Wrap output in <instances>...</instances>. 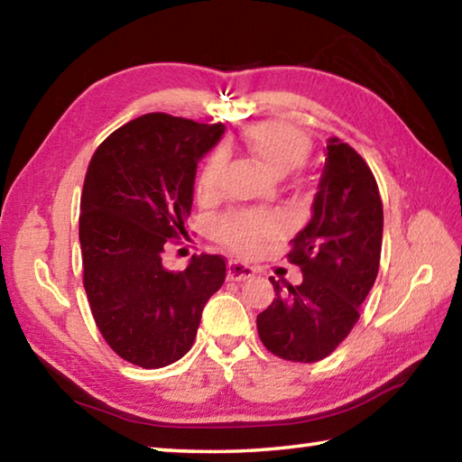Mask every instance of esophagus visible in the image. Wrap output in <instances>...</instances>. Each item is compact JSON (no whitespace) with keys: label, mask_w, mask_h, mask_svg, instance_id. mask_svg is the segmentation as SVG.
<instances>
[{"label":"esophagus","mask_w":462,"mask_h":462,"mask_svg":"<svg viewBox=\"0 0 462 462\" xmlns=\"http://www.w3.org/2000/svg\"><path fill=\"white\" fill-rule=\"evenodd\" d=\"M250 277H254L253 267H248V264L238 263V261H230V264H228V279L230 281H246Z\"/></svg>","instance_id":"esophagus-1"}]
</instances>
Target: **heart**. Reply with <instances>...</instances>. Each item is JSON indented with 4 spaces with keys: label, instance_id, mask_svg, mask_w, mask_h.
<instances>
[{
    "label": "heart",
    "instance_id": "obj_1",
    "mask_svg": "<svg viewBox=\"0 0 462 462\" xmlns=\"http://www.w3.org/2000/svg\"><path fill=\"white\" fill-rule=\"evenodd\" d=\"M242 144L261 165L273 175L283 177L300 169L308 161L311 143L308 134L285 122H259L242 132ZM226 165V154L214 151L206 156L195 179V193L208 201L220 191V181ZM277 234L275 217L263 212L236 209L217 217L214 224V236L238 254H253L263 242Z\"/></svg>",
    "mask_w": 462,
    "mask_h": 462
}]
</instances>
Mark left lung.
Listing matches in <instances>:
<instances>
[{"mask_svg":"<svg viewBox=\"0 0 462 462\" xmlns=\"http://www.w3.org/2000/svg\"><path fill=\"white\" fill-rule=\"evenodd\" d=\"M383 203L365 159L338 138L328 159L310 224L289 242V263L303 273L300 285L275 281V300L256 316L267 350L291 363L322 361L358 322L361 303L377 279Z\"/></svg>","mask_w":462,"mask_h":462,"instance_id":"1","label":"left lung"}]
</instances>
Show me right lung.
Wrapping results in <instances>:
<instances>
[{
  "label": "right lung",
  "mask_w": 462,
  "mask_h": 462,
  "mask_svg": "<svg viewBox=\"0 0 462 462\" xmlns=\"http://www.w3.org/2000/svg\"><path fill=\"white\" fill-rule=\"evenodd\" d=\"M224 134L154 112L124 124L93 152L79 216L83 285L107 346L161 369L193 346L203 306L222 287L226 259L193 254L169 271L162 254L187 236L198 161Z\"/></svg>",
  "instance_id": "1"
}]
</instances>
